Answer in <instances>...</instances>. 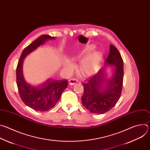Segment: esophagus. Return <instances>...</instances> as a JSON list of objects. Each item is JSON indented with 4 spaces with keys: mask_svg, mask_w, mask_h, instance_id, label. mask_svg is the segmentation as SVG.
<instances>
[{
    "mask_svg": "<svg viewBox=\"0 0 150 150\" xmlns=\"http://www.w3.org/2000/svg\"><path fill=\"white\" fill-rule=\"evenodd\" d=\"M78 82V80L75 78H71L69 81V83L71 85H74L75 83H76Z\"/></svg>",
    "mask_w": 150,
    "mask_h": 150,
    "instance_id": "obj_1",
    "label": "esophagus"
}]
</instances>
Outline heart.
Segmentation results:
<instances>
[{
  "label": "heart",
  "mask_w": 150,
  "mask_h": 150,
  "mask_svg": "<svg viewBox=\"0 0 150 150\" xmlns=\"http://www.w3.org/2000/svg\"><path fill=\"white\" fill-rule=\"evenodd\" d=\"M91 49V47H87L85 49H84L82 53L79 54L80 56H85L87 55L90 51V50ZM71 67V63L70 62H69L68 61H65V64H64V67H65V68H70ZM91 69V65L90 64L87 62H83L81 66V68H80V70L83 73V74H87V73H88L90 72Z\"/></svg>",
  "instance_id": "b5f03b06"
}]
</instances>
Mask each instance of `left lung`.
Segmentation results:
<instances>
[{"mask_svg":"<svg viewBox=\"0 0 150 150\" xmlns=\"http://www.w3.org/2000/svg\"><path fill=\"white\" fill-rule=\"evenodd\" d=\"M111 67L109 77L104 69ZM123 80V62L116 47L110 45V53L104 68L89 76L82 83V105L92 113L101 114L111 110L119 100Z\"/></svg>","mask_w":150,"mask_h":150,"instance_id":"8db88e82","label":"left lung"}]
</instances>
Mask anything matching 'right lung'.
<instances>
[{
  "label": "right lung",
  "instance_id": "1",
  "mask_svg": "<svg viewBox=\"0 0 150 150\" xmlns=\"http://www.w3.org/2000/svg\"><path fill=\"white\" fill-rule=\"evenodd\" d=\"M56 38L49 35H42L33 41L23 52L16 68V83L21 98L30 108L39 112L48 111L56 105L60 96L68 87L65 79L55 80L48 78L38 85L27 82L23 75L24 59L40 46L50 40Z\"/></svg>",
  "mask_w": 150,
  "mask_h": 150
}]
</instances>
